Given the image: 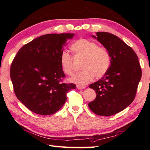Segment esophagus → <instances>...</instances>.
I'll return each mask as SVG.
<instances>
[{
  "mask_svg": "<svg viewBox=\"0 0 150 150\" xmlns=\"http://www.w3.org/2000/svg\"><path fill=\"white\" fill-rule=\"evenodd\" d=\"M76 87H77L78 89H83V88H85V86H83V85H76Z\"/></svg>",
  "mask_w": 150,
  "mask_h": 150,
  "instance_id": "1",
  "label": "esophagus"
}]
</instances>
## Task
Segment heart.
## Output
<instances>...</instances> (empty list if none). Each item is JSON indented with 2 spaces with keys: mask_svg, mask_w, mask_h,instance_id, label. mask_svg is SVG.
Masks as SVG:
<instances>
[{
  "mask_svg": "<svg viewBox=\"0 0 150 150\" xmlns=\"http://www.w3.org/2000/svg\"><path fill=\"white\" fill-rule=\"evenodd\" d=\"M71 49L76 57L83 58L81 67L83 70L74 76L71 81L85 85L92 81L94 77H103L109 71L111 65V57L107 48L98 47L96 42L89 39L81 38L73 42ZM60 63L65 74L69 76L74 74L72 57L68 52H62Z\"/></svg>",
  "mask_w": 150,
  "mask_h": 150,
  "instance_id": "b5f03b06",
  "label": "heart"
}]
</instances>
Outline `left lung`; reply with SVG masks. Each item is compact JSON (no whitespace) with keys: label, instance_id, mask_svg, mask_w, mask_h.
I'll return each mask as SVG.
<instances>
[{"label":"left lung","instance_id":"obj_1","mask_svg":"<svg viewBox=\"0 0 150 150\" xmlns=\"http://www.w3.org/2000/svg\"><path fill=\"white\" fill-rule=\"evenodd\" d=\"M96 36L93 35L111 54V65L103 77L89 85L96 96L88 107L97 115L109 117L133 102L142 71L135 51L122 39L108 32H96Z\"/></svg>","mask_w":150,"mask_h":150}]
</instances>
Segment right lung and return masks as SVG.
Here are the masks:
<instances>
[{
	"label": "right lung",
	"instance_id": "1",
	"mask_svg": "<svg viewBox=\"0 0 150 150\" xmlns=\"http://www.w3.org/2000/svg\"><path fill=\"white\" fill-rule=\"evenodd\" d=\"M73 33H50L33 39L18 51L10 67L17 98L30 111L50 115L62 108L67 93L76 88L63 83L60 56Z\"/></svg>",
	"mask_w": 150,
	"mask_h": 150
}]
</instances>
